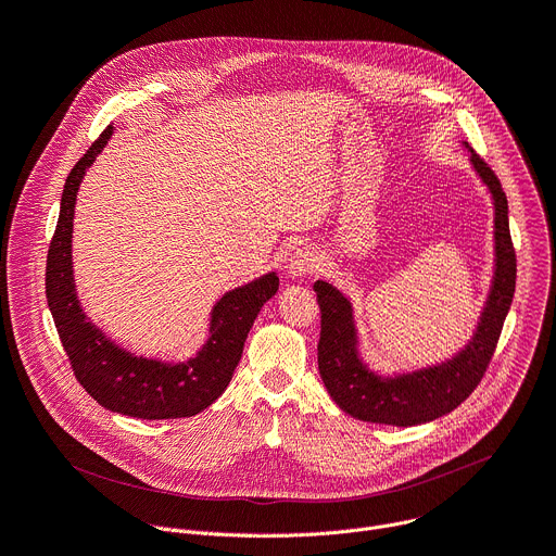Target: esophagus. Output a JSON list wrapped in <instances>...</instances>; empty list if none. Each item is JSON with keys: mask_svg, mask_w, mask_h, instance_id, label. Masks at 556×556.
Segmentation results:
<instances>
[{"mask_svg": "<svg viewBox=\"0 0 556 556\" xmlns=\"http://www.w3.org/2000/svg\"><path fill=\"white\" fill-rule=\"evenodd\" d=\"M316 268H319V257H316L309 249H299V251L290 257L288 275H290V277H303V275L314 273Z\"/></svg>", "mask_w": 556, "mask_h": 556, "instance_id": "obj_1", "label": "esophagus"}]
</instances>
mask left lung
<instances>
[{"label": "left lung", "instance_id": "left-lung-1", "mask_svg": "<svg viewBox=\"0 0 556 556\" xmlns=\"http://www.w3.org/2000/svg\"><path fill=\"white\" fill-rule=\"evenodd\" d=\"M470 163L493 195L497 262L478 332L457 356L442 365L395 378H382L369 371L356 352L350 301L326 281L314 283L316 301L321 307V337L316 348L319 374L332 401L358 420L393 427H414L435 420L462 405L489 369L515 294L517 255L510 240L508 200L500 178L472 149Z\"/></svg>", "mask_w": 556, "mask_h": 556}]
</instances>
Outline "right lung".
Returning a JSON list of instances; mask_svg holds the SVG:
<instances>
[{"mask_svg": "<svg viewBox=\"0 0 556 556\" xmlns=\"http://www.w3.org/2000/svg\"><path fill=\"white\" fill-rule=\"evenodd\" d=\"M112 131L114 127L108 125L65 180L46 264L48 307L76 380L101 407L142 420L189 418L213 405L230 382L262 305L279 290V277L268 273L226 292L213 307L206 345L187 363L131 356L105 339L78 305L70 251L78 185Z\"/></svg>", "mask_w": 556, "mask_h": 556, "instance_id": "1", "label": "right lung"}]
</instances>
